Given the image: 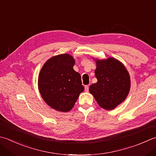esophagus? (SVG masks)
Returning <instances> with one entry per match:
<instances>
[{
	"label": "esophagus",
	"mask_w": 156,
	"mask_h": 156,
	"mask_svg": "<svg viewBox=\"0 0 156 156\" xmlns=\"http://www.w3.org/2000/svg\"><path fill=\"white\" fill-rule=\"evenodd\" d=\"M88 88H89V87L88 86V85H87V86H85L84 87V90L86 92H88Z\"/></svg>",
	"instance_id": "34e87169"
}]
</instances>
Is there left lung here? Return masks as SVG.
<instances>
[{"label":"left lung","instance_id":"obj_1","mask_svg":"<svg viewBox=\"0 0 156 156\" xmlns=\"http://www.w3.org/2000/svg\"><path fill=\"white\" fill-rule=\"evenodd\" d=\"M97 68L96 83L89 87L90 93L101 108L112 110L126 99L130 88V78L126 67L114 57L93 58Z\"/></svg>","mask_w":156,"mask_h":156}]
</instances>
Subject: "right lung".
<instances>
[{
  "mask_svg": "<svg viewBox=\"0 0 156 156\" xmlns=\"http://www.w3.org/2000/svg\"><path fill=\"white\" fill-rule=\"evenodd\" d=\"M75 60L71 55L51 57L39 73L38 86L44 102L57 111L71 110L84 87L81 76L73 68Z\"/></svg>",
  "mask_w": 156,
  "mask_h": 156,
  "instance_id": "add662e5",
  "label": "right lung"
}]
</instances>
